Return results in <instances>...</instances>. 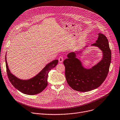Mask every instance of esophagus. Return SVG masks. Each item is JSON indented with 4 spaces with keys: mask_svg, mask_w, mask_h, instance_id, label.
I'll list each match as a JSON object with an SVG mask.
<instances>
[{
    "mask_svg": "<svg viewBox=\"0 0 120 120\" xmlns=\"http://www.w3.org/2000/svg\"><path fill=\"white\" fill-rule=\"evenodd\" d=\"M63 60V57H62V56H60V57H59V62L61 63V62H62Z\"/></svg>",
    "mask_w": 120,
    "mask_h": 120,
    "instance_id": "34e87169",
    "label": "esophagus"
}]
</instances>
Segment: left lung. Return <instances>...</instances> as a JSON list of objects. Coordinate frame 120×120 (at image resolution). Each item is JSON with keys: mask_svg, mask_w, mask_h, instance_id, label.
Listing matches in <instances>:
<instances>
[{"mask_svg": "<svg viewBox=\"0 0 120 120\" xmlns=\"http://www.w3.org/2000/svg\"><path fill=\"white\" fill-rule=\"evenodd\" d=\"M96 42L92 46L98 47L103 53L102 60L89 69L84 68L81 61L76 58L77 53L72 52L68 54L63 61L65 77L69 86L74 90L86 92L99 87L105 81L109 71L111 62V51L106 37L98 34Z\"/></svg>", "mask_w": 120, "mask_h": 120, "instance_id": "8db88e82", "label": "left lung"}]
</instances>
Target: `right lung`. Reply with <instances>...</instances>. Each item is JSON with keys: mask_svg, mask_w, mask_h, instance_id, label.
I'll list each match as a JSON object with an SVG mask.
<instances>
[{"mask_svg": "<svg viewBox=\"0 0 120 120\" xmlns=\"http://www.w3.org/2000/svg\"><path fill=\"white\" fill-rule=\"evenodd\" d=\"M7 73L11 83L16 89L23 94L28 95H35L42 92L47 86V78L49 71L55 67L58 63V60H55L46 65L43 70L36 76L28 79L22 80L12 74L8 67L5 57Z\"/></svg>", "mask_w": 120, "mask_h": 120, "instance_id": "add662e5", "label": "right lung"}]
</instances>
